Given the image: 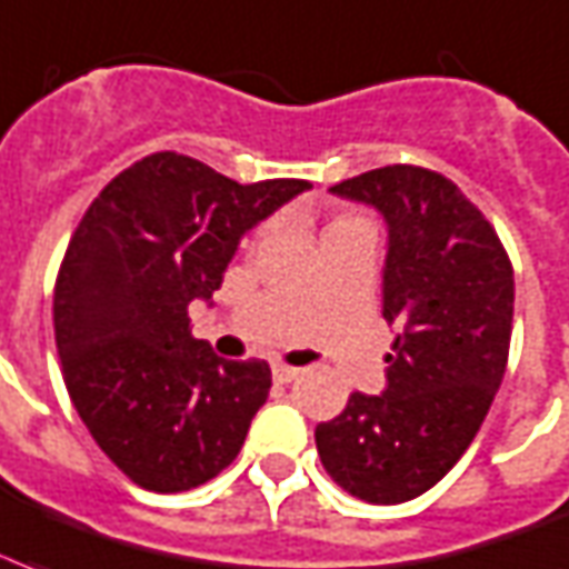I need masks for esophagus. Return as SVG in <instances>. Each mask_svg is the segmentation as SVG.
<instances>
[{
  "label": "esophagus",
  "instance_id": "34e87169",
  "mask_svg": "<svg viewBox=\"0 0 569 569\" xmlns=\"http://www.w3.org/2000/svg\"><path fill=\"white\" fill-rule=\"evenodd\" d=\"M271 372H274V381H280V385H289V381H295L298 376H301L298 367H286V363H277Z\"/></svg>",
  "mask_w": 569,
  "mask_h": 569
}]
</instances>
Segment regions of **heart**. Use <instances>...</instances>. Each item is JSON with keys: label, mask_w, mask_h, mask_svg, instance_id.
<instances>
[{"label": "heart", "mask_w": 569, "mask_h": 569, "mask_svg": "<svg viewBox=\"0 0 569 569\" xmlns=\"http://www.w3.org/2000/svg\"><path fill=\"white\" fill-rule=\"evenodd\" d=\"M358 223H367V220H363V217H358V214H337V217H333V220H331V223L325 227V236H328V232H333V229L358 227Z\"/></svg>", "instance_id": "obj_1"}]
</instances>
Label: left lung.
<instances>
[{
  "instance_id": "1",
  "label": "left lung",
  "mask_w": 569,
  "mask_h": 569,
  "mask_svg": "<svg viewBox=\"0 0 569 569\" xmlns=\"http://www.w3.org/2000/svg\"><path fill=\"white\" fill-rule=\"evenodd\" d=\"M331 193L388 223L381 316L397 325L388 388L355 390L316 427L325 471L349 496L402 505L439 483L475 441L505 379L513 266L480 208L441 172L370 169Z\"/></svg>"
}]
</instances>
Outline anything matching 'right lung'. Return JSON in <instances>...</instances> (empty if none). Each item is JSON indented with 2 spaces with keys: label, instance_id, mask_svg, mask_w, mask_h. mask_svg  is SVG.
I'll use <instances>...</instances> for the list:
<instances>
[{
  "label": "right lung",
  "instance_id": "add662e5",
  "mask_svg": "<svg viewBox=\"0 0 569 569\" xmlns=\"http://www.w3.org/2000/svg\"><path fill=\"white\" fill-rule=\"evenodd\" d=\"M310 188L158 151L82 214L56 277V349L73 409L137 487L184 492L238 457L271 367L217 358L188 307L220 289L244 232Z\"/></svg>",
  "mask_w": 569,
  "mask_h": 569
}]
</instances>
